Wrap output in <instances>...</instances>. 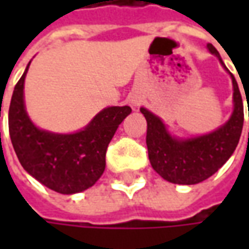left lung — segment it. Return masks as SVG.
Here are the masks:
<instances>
[{
  "label": "left lung",
  "mask_w": 249,
  "mask_h": 249,
  "mask_svg": "<svg viewBox=\"0 0 249 249\" xmlns=\"http://www.w3.org/2000/svg\"><path fill=\"white\" fill-rule=\"evenodd\" d=\"M208 50L227 71L215 47L208 44ZM230 76L233 82V113L225 124L208 134L177 139L167 131L160 118L145 108L140 109L147 119L149 162L159 176L175 184H196L215 175L233 155L243 131L244 107L238 84L231 73Z\"/></svg>",
  "instance_id": "obj_1"
}]
</instances>
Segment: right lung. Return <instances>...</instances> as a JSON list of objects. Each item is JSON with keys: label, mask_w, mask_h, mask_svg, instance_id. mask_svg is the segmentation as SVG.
<instances>
[{"label": "right lung", "mask_w": 249, "mask_h": 249, "mask_svg": "<svg viewBox=\"0 0 249 249\" xmlns=\"http://www.w3.org/2000/svg\"><path fill=\"white\" fill-rule=\"evenodd\" d=\"M30 65V62H29ZM15 86L9 105V136L20 165L41 184L61 194H76L97 183L105 170V154L130 107H108L76 133L38 129L24 108V77Z\"/></svg>", "instance_id": "1"}]
</instances>
